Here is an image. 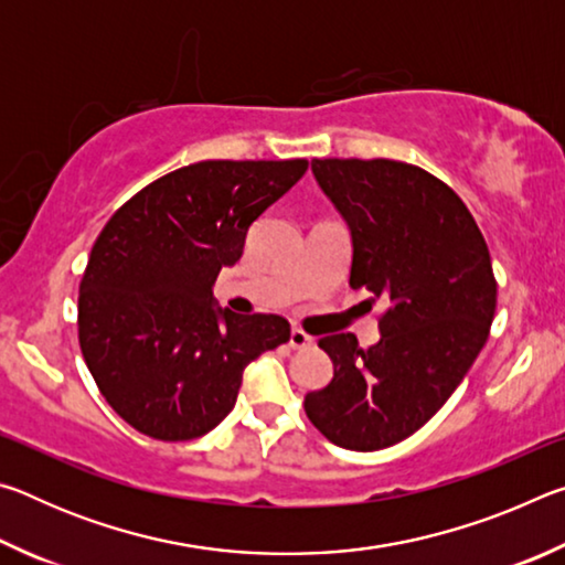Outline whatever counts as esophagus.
Instances as JSON below:
<instances>
[{"mask_svg":"<svg viewBox=\"0 0 565 565\" xmlns=\"http://www.w3.org/2000/svg\"><path fill=\"white\" fill-rule=\"evenodd\" d=\"M289 343H291V349H309L311 343H313V339L309 337V333H303L301 329H291Z\"/></svg>","mask_w":565,"mask_h":565,"instance_id":"esophagus-1","label":"esophagus"}]
</instances>
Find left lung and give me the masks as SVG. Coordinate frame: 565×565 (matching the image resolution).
I'll return each mask as SVG.
<instances>
[{
	"mask_svg": "<svg viewBox=\"0 0 565 565\" xmlns=\"http://www.w3.org/2000/svg\"><path fill=\"white\" fill-rule=\"evenodd\" d=\"M351 234V289L386 299L381 339L323 337L333 379L303 398L331 444L379 451L441 408L481 353L495 311L491 254L471 212L428 171L391 159H313Z\"/></svg>",
	"mask_w": 565,
	"mask_h": 565,
	"instance_id": "1",
	"label": "left lung"
}]
</instances>
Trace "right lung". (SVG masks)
<instances>
[{"instance_id":"obj_1","label":"right lung","mask_w":565,"mask_h":565,"mask_svg":"<svg viewBox=\"0 0 565 565\" xmlns=\"http://www.w3.org/2000/svg\"><path fill=\"white\" fill-rule=\"evenodd\" d=\"M309 161H199L114 214L79 286V347L107 404L159 441H191L232 414L244 369L291 337L276 313L214 299L256 218Z\"/></svg>"}]
</instances>
